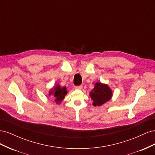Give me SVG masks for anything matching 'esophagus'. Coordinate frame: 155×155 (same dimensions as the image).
Wrapping results in <instances>:
<instances>
[{
	"instance_id": "34e87169",
	"label": "esophagus",
	"mask_w": 155,
	"mask_h": 155,
	"mask_svg": "<svg viewBox=\"0 0 155 155\" xmlns=\"http://www.w3.org/2000/svg\"><path fill=\"white\" fill-rule=\"evenodd\" d=\"M82 88V85H78V86H75V88L78 89V90H79V89H81Z\"/></svg>"
}]
</instances>
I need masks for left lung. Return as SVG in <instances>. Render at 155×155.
I'll return each mask as SVG.
<instances>
[{"mask_svg":"<svg viewBox=\"0 0 155 155\" xmlns=\"http://www.w3.org/2000/svg\"><path fill=\"white\" fill-rule=\"evenodd\" d=\"M90 96L94 101L93 105L101 106L110 100L112 91L107 85L97 82L90 93Z\"/></svg>","mask_w":155,"mask_h":155,"instance_id":"obj_1","label":"left lung"}]
</instances>
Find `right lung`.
<instances>
[{
  "label": "right lung",
  "instance_id": "obj_1",
  "mask_svg": "<svg viewBox=\"0 0 155 155\" xmlns=\"http://www.w3.org/2000/svg\"><path fill=\"white\" fill-rule=\"evenodd\" d=\"M67 88L64 87L63 88H61L59 85H57L55 88L54 91L53 92H50L49 95L51 94H54V96L55 98V101L56 102H59L61 101L62 100H63V98L64 97V96L67 94Z\"/></svg>",
  "mask_w": 155,
  "mask_h": 155
}]
</instances>
